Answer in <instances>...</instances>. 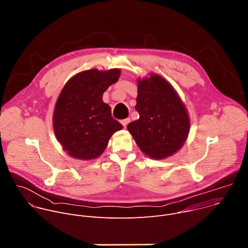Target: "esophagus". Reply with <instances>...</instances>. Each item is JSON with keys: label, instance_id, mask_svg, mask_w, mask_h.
<instances>
[{"label": "esophagus", "instance_id": "1", "mask_svg": "<svg viewBox=\"0 0 248 248\" xmlns=\"http://www.w3.org/2000/svg\"><path fill=\"white\" fill-rule=\"evenodd\" d=\"M130 122V120L129 119H125V120H123L121 123H122V124L124 125V127H126V125H127V124Z\"/></svg>", "mask_w": 248, "mask_h": 248}]
</instances>
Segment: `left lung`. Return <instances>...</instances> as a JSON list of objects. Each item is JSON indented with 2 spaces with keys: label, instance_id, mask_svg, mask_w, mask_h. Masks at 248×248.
I'll list each match as a JSON object with an SVG mask.
<instances>
[{
  "label": "left lung",
  "instance_id": "1",
  "mask_svg": "<svg viewBox=\"0 0 248 248\" xmlns=\"http://www.w3.org/2000/svg\"><path fill=\"white\" fill-rule=\"evenodd\" d=\"M135 110L139 119L127 124L139 149L151 159H166L187 139L190 121L178 92L159 75L137 79Z\"/></svg>",
  "mask_w": 248,
  "mask_h": 248
}]
</instances>
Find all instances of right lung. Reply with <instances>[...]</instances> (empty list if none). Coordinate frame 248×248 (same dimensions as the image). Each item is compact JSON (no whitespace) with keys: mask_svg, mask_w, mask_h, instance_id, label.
Returning <instances> with one entry per match:
<instances>
[{"mask_svg":"<svg viewBox=\"0 0 248 248\" xmlns=\"http://www.w3.org/2000/svg\"><path fill=\"white\" fill-rule=\"evenodd\" d=\"M120 77V68H92L77 74L64 84L55 105L53 127L57 140L70 157L83 161L98 158L111 136L123 128L102 99Z\"/></svg>","mask_w":248,"mask_h":248,"instance_id":"add662e5","label":"right lung"}]
</instances>
